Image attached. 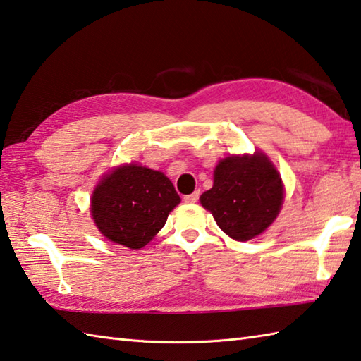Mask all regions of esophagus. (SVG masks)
Here are the masks:
<instances>
[{
    "instance_id": "34e87169",
    "label": "esophagus",
    "mask_w": 361,
    "mask_h": 361,
    "mask_svg": "<svg viewBox=\"0 0 361 361\" xmlns=\"http://www.w3.org/2000/svg\"><path fill=\"white\" fill-rule=\"evenodd\" d=\"M199 197H200V190H195V192L185 197V203H195L197 200H199Z\"/></svg>"
}]
</instances>
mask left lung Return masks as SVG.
Returning a JSON list of instances; mask_svg holds the SVG:
<instances>
[{"label":"left lung","mask_w":361,"mask_h":361,"mask_svg":"<svg viewBox=\"0 0 361 361\" xmlns=\"http://www.w3.org/2000/svg\"><path fill=\"white\" fill-rule=\"evenodd\" d=\"M285 189L277 169L264 153L231 154L219 161L213 188L200 197L225 235L249 241L277 219Z\"/></svg>","instance_id":"8db88e82"}]
</instances>
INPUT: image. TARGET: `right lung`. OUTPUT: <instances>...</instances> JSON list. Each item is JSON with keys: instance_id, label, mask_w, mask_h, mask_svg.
Wrapping results in <instances>:
<instances>
[{"instance_id": "1", "label": "right lung", "mask_w": 361, "mask_h": 361, "mask_svg": "<svg viewBox=\"0 0 361 361\" xmlns=\"http://www.w3.org/2000/svg\"><path fill=\"white\" fill-rule=\"evenodd\" d=\"M180 202L164 173L131 162L103 176L92 192L90 213L108 241L136 250L157 236Z\"/></svg>"}]
</instances>
